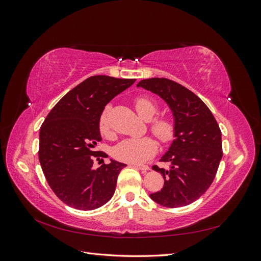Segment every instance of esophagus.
Returning <instances> with one entry per match:
<instances>
[{
	"label": "esophagus",
	"mask_w": 261,
	"mask_h": 261,
	"mask_svg": "<svg viewBox=\"0 0 261 261\" xmlns=\"http://www.w3.org/2000/svg\"><path fill=\"white\" fill-rule=\"evenodd\" d=\"M130 165H133V167H135L141 171H148L149 170V167L148 165H140V164H135V163H132Z\"/></svg>",
	"instance_id": "obj_1"
}]
</instances>
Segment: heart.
Instances as JSON below:
<instances>
[{"mask_svg": "<svg viewBox=\"0 0 261 261\" xmlns=\"http://www.w3.org/2000/svg\"><path fill=\"white\" fill-rule=\"evenodd\" d=\"M137 113L144 120L149 121V127L156 138L162 143H169L174 137L175 126L168 116H156L158 113L156 102L146 96H140L134 101ZM110 108L107 107L99 118V130L101 135L111 136V128L109 124ZM156 143L151 137L128 138L121 141L115 147L114 154L116 159L127 163H143L149 160L156 152Z\"/></svg>", "mask_w": 261, "mask_h": 261, "instance_id": "obj_1", "label": "heart"}]
</instances>
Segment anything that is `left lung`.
Returning a JSON list of instances; mask_svg holds the SVG:
<instances>
[{
    "label": "left lung",
    "mask_w": 261,
    "mask_h": 261,
    "mask_svg": "<svg viewBox=\"0 0 261 261\" xmlns=\"http://www.w3.org/2000/svg\"><path fill=\"white\" fill-rule=\"evenodd\" d=\"M137 87L167 102L175 126V139L160 160L169 163V169L152 167L162 174L163 188L150 198L168 208L187 206L206 193L216 177L223 155L219 125L203 101L175 82L149 78Z\"/></svg>",
    "instance_id": "1"
}]
</instances>
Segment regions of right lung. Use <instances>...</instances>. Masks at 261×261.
Here are the masks:
<instances>
[{
    "mask_svg": "<svg viewBox=\"0 0 261 261\" xmlns=\"http://www.w3.org/2000/svg\"><path fill=\"white\" fill-rule=\"evenodd\" d=\"M134 83L105 75L87 78L54 106L41 125L39 161L49 186L67 206L88 211L112 198L126 164L111 160L93 169L99 152L93 148L101 140L99 118L105 107Z\"/></svg>",
    "mask_w": 261,
    "mask_h": 261,
    "instance_id": "right-lung-1",
    "label": "right lung"
}]
</instances>
